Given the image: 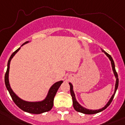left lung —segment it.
<instances>
[{
	"label": "left lung",
	"mask_w": 125,
	"mask_h": 125,
	"mask_svg": "<svg viewBox=\"0 0 125 125\" xmlns=\"http://www.w3.org/2000/svg\"><path fill=\"white\" fill-rule=\"evenodd\" d=\"M101 50L102 51L103 53H104V54L109 57V60H110L111 62V65H112V69H113V73L115 75V78H116V83H115V91H114L113 94L112 95L111 98H110V100L107 103V104H105L104 106L103 107V108L101 109H98V110H91V109H87V108H85L83 107V106H82L78 102L77 100L76 99V97H75V93H74L73 91V85L71 83H69V85H70V91H71V96H72V101H73V106L74 109L76 111H77L78 112H80V113H83V114H87V115H93V114H96V113H98L99 112H102L103 110H105L107 107L110 104V103H112V100H113V98H114V96L115 95V93H116V90H117V87H118V85H119V79H118V75H117V72H116V69H115V62H114L113 59H112V56H111L110 54H108L107 53H106L104 50H102L101 49Z\"/></svg>",
	"instance_id": "left-lung-1"
}]
</instances>
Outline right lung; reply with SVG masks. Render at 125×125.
Segmentation results:
<instances>
[{
    "instance_id": "right-lung-1",
    "label": "right lung",
    "mask_w": 125,
    "mask_h": 125,
    "mask_svg": "<svg viewBox=\"0 0 125 125\" xmlns=\"http://www.w3.org/2000/svg\"><path fill=\"white\" fill-rule=\"evenodd\" d=\"M29 42H26L23 44H22L21 46H24L25 44L28 43ZM20 49L21 47L18 49L15 52H13L12 55L10 56L9 60H8V68H7V71L5 76V83L7 90L9 91L12 100L14 101L15 103L16 104V105L24 112L32 114H41L46 112H49L53 107L54 98L55 97L56 94L57 93V90H58L59 88L60 87V85L63 83V81H60L56 82V83H54L50 88L47 95L45 97L44 99L42 101H25L20 98L13 92L11 87H10L9 81V68H10V61H11L13 56L15 55L16 53L20 50Z\"/></svg>"
}]
</instances>
